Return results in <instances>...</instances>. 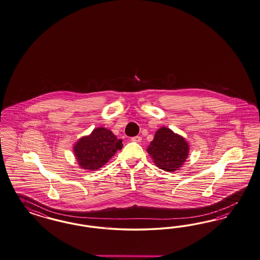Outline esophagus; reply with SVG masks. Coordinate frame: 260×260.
I'll return each instance as SVG.
<instances>
[{
  "label": "esophagus",
  "instance_id": "34e87169",
  "mask_svg": "<svg viewBox=\"0 0 260 260\" xmlns=\"http://www.w3.org/2000/svg\"><path fill=\"white\" fill-rule=\"evenodd\" d=\"M141 140H142V137H140V136H135V137H133V138H132V141H134V142H137V143L141 142Z\"/></svg>",
  "mask_w": 260,
  "mask_h": 260
}]
</instances>
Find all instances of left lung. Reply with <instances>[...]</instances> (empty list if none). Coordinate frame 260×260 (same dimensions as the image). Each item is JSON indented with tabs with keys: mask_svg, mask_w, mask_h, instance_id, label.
Wrapping results in <instances>:
<instances>
[{
	"mask_svg": "<svg viewBox=\"0 0 260 260\" xmlns=\"http://www.w3.org/2000/svg\"><path fill=\"white\" fill-rule=\"evenodd\" d=\"M147 152L159 169L174 172L179 170L187 158L189 145L182 136L162 126L156 131Z\"/></svg>",
	"mask_w": 260,
	"mask_h": 260,
	"instance_id": "1",
	"label": "left lung"
}]
</instances>
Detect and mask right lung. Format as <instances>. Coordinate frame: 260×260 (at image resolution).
<instances>
[{
	"label": "right lung",
	"instance_id": "obj_1",
	"mask_svg": "<svg viewBox=\"0 0 260 260\" xmlns=\"http://www.w3.org/2000/svg\"><path fill=\"white\" fill-rule=\"evenodd\" d=\"M123 147L122 140L106 127H97L74 146L79 165L85 170H98Z\"/></svg>",
	"mask_w": 260,
	"mask_h": 260
}]
</instances>
